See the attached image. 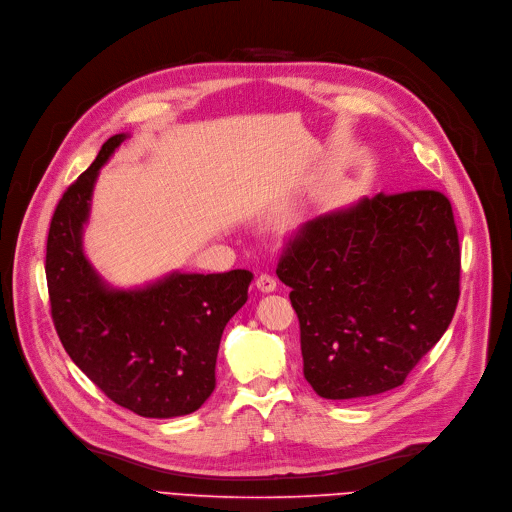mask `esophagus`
I'll list each match as a JSON object with an SVG mask.
<instances>
[{
	"label": "esophagus",
	"instance_id": "obj_1",
	"mask_svg": "<svg viewBox=\"0 0 512 512\" xmlns=\"http://www.w3.org/2000/svg\"><path fill=\"white\" fill-rule=\"evenodd\" d=\"M256 287L262 291V293H270V291H275L277 289V281H275V277H270V275H260L258 279H256Z\"/></svg>",
	"mask_w": 512,
	"mask_h": 512
}]
</instances>
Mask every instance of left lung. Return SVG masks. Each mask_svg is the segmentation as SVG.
Wrapping results in <instances>:
<instances>
[{
  "label": "left lung",
  "instance_id": "left-lung-1",
  "mask_svg": "<svg viewBox=\"0 0 512 512\" xmlns=\"http://www.w3.org/2000/svg\"><path fill=\"white\" fill-rule=\"evenodd\" d=\"M277 275L291 287L304 376L316 393H386L455 316L461 250L453 206L438 190L364 198L299 227Z\"/></svg>",
  "mask_w": 512,
  "mask_h": 512
}]
</instances>
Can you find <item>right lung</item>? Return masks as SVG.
<instances>
[{"instance_id":"right-lung-1","label":"right lung","mask_w":512,"mask_h":512,"mask_svg":"<svg viewBox=\"0 0 512 512\" xmlns=\"http://www.w3.org/2000/svg\"><path fill=\"white\" fill-rule=\"evenodd\" d=\"M124 138L111 136L57 202L45 258L51 318L72 362L113 403L142 417L188 415L217 386L223 330L248 302L252 273H173L134 291L99 279L82 252V225L99 169Z\"/></svg>"}]
</instances>
